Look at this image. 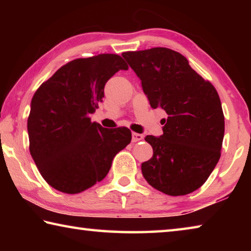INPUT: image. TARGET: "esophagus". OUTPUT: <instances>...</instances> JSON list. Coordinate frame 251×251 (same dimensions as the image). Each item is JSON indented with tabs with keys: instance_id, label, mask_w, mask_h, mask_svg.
Returning <instances> with one entry per match:
<instances>
[{
	"instance_id": "obj_1",
	"label": "esophagus",
	"mask_w": 251,
	"mask_h": 251,
	"mask_svg": "<svg viewBox=\"0 0 251 251\" xmlns=\"http://www.w3.org/2000/svg\"><path fill=\"white\" fill-rule=\"evenodd\" d=\"M144 139V136L142 134H138V133H133L131 134V142L133 143H137V142H141Z\"/></svg>"
}]
</instances>
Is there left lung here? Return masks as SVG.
I'll list each match as a JSON object with an SVG mask.
<instances>
[{"label":"left lung","instance_id":"obj_1","mask_svg":"<svg viewBox=\"0 0 251 251\" xmlns=\"http://www.w3.org/2000/svg\"><path fill=\"white\" fill-rule=\"evenodd\" d=\"M142 82L151 108L167 113L163 135H148L152 157L142 164L148 184L169 196L202 186L220 158L225 117L216 88L185 56L166 48L122 54Z\"/></svg>","mask_w":251,"mask_h":251}]
</instances>
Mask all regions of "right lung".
Instances as JSON below:
<instances>
[{
  "instance_id": "obj_1",
  "label": "right lung",
  "mask_w": 251,
  "mask_h": 251,
  "mask_svg": "<svg viewBox=\"0 0 251 251\" xmlns=\"http://www.w3.org/2000/svg\"><path fill=\"white\" fill-rule=\"evenodd\" d=\"M121 70L128 66L116 54L77 58L34 94L27 120L29 152L58 192L78 194L103 180L114 157L130 143L126 127L108 129L91 121L103 101L106 82Z\"/></svg>"
}]
</instances>
